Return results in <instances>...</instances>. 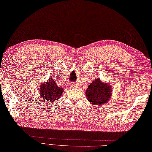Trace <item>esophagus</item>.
<instances>
[{
	"instance_id": "esophagus-1",
	"label": "esophagus",
	"mask_w": 152,
	"mask_h": 152,
	"mask_svg": "<svg viewBox=\"0 0 152 152\" xmlns=\"http://www.w3.org/2000/svg\"><path fill=\"white\" fill-rule=\"evenodd\" d=\"M71 86H72V87H73V88H75V87L76 86L75 84H73V83H72V85H71Z\"/></svg>"
}]
</instances>
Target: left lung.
<instances>
[{"mask_svg":"<svg viewBox=\"0 0 152 152\" xmlns=\"http://www.w3.org/2000/svg\"><path fill=\"white\" fill-rule=\"evenodd\" d=\"M112 90L110 83L102 82L97 78L88 87L86 91V97L92 105L100 106L110 101Z\"/></svg>","mask_w":152,"mask_h":152,"instance_id":"1","label":"left lung"}]
</instances>
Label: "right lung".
<instances>
[{
  "instance_id": "add662e5",
  "label": "right lung",
  "mask_w": 152,
  "mask_h": 152,
  "mask_svg": "<svg viewBox=\"0 0 152 152\" xmlns=\"http://www.w3.org/2000/svg\"><path fill=\"white\" fill-rule=\"evenodd\" d=\"M38 89L40 97L44 101H48L50 103L57 101L64 91L63 88L57 86L56 81L51 77L47 81L41 83Z\"/></svg>"
}]
</instances>
